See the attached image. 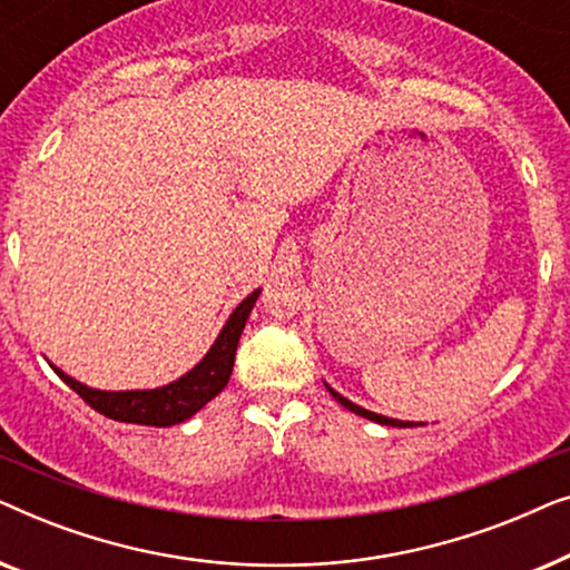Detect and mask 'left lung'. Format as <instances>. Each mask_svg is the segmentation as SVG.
<instances>
[{"label": "left lung", "mask_w": 570, "mask_h": 570, "mask_svg": "<svg viewBox=\"0 0 570 570\" xmlns=\"http://www.w3.org/2000/svg\"><path fill=\"white\" fill-rule=\"evenodd\" d=\"M330 389V394L334 396V400H337L342 407H347L350 412H355V415H361V417H368V420H373V423H381V425H394V428H412L415 423H404V420H394V417H384V415H376V412H371V410H365V407H357L355 402H350L347 396H342V394H337L334 392L332 386H326Z\"/></svg>", "instance_id": "left-lung-1"}]
</instances>
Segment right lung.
<instances>
[{
    "label": "right lung",
    "instance_id": "add662e5",
    "mask_svg": "<svg viewBox=\"0 0 570 570\" xmlns=\"http://www.w3.org/2000/svg\"><path fill=\"white\" fill-rule=\"evenodd\" d=\"M262 291H254L233 311L223 332L217 334L215 345L209 353L194 365V368L174 384L160 389H145V392H100L69 379L67 373L53 368L65 379L69 389H75L92 410L100 415L119 420V423H137V425H155L166 428L189 420L194 412H199L205 404L217 396L228 384L233 373V361H236V347L244 332L246 318L252 314L256 298Z\"/></svg>",
    "mask_w": 570,
    "mask_h": 570
}]
</instances>
